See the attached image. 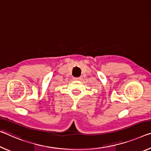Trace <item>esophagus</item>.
<instances>
[{"label":"esophagus","instance_id":"34e87169","mask_svg":"<svg viewBox=\"0 0 151 151\" xmlns=\"http://www.w3.org/2000/svg\"><path fill=\"white\" fill-rule=\"evenodd\" d=\"M74 79L76 80V81H78V80H81V77H77V78H74Z\"/></svg>","mask_w":151,"mask_h":151}]
</instances>
